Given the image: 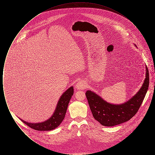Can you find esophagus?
<instances>
[{
	"label": "esophagus",
	"instance_id": "obj_1",
	"mask_svg": "<svg viewBox=\"0 0 155 155\" xmlns=\"http://www.w3.org/2000/svg\"><path fill=\"white\" fill-rule=\"evenodd\" d=\"M86 84L84 81H80L78 82L75 85L76 88L78 89H80V90H82L86 88Z\"/></svg>",
	"mask_w": 155,
	"mask_h": 155
}]
</instances>
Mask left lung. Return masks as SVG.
I'll return each instance as SVG.
<instances>
[{"label":"left lung","instance_id":"obj_1","mask_svg":"<svg viewBox=\"0 0 155 155\" xmlns=\"http://www.w3.org/2000/svg\"><path fill=\"white\" fill-rule=\"evenodd\" d=\"M145 77L144 82L139 91L123 104L108 103L95 92L87 91L85 95L94 118L100 124L106 127L118 125L130 120L137 113L147 92L149 75L147 66Z\"/></svg>","mask_w":155,"mask_h":155}]
</instances>
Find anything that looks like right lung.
I'll list each match as a JSON object with an SVG mask.
<instances>
[{
  "instance_id": "add662e5",
  "label": "right lung",
  "mask_w": 155,
  "mask_h": 155,
  "mask_svg": "<svg viewBox=\"0 0 155 155\" xmlns=\"http://www.w3.org/2000/svg\"><path fill=\"white\" fill-rule=\"evenodd\" d=\"M2 74H0V77ZM74 94V88L71 87L66 91L59 99L56 108L51 118L44 122L38 123H30L20 118L24 123L31 128L38 131H50L59 126L65 117L67 107L71 96Z\"/></svg>"
}]
</instances>
